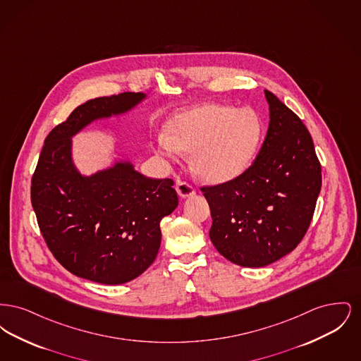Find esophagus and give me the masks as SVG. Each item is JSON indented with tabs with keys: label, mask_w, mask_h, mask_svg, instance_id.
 Returning <instances> with one entry per match:
<instances>
[{
	"label": "esophagus",
	"mask_w": 361,
	"mask_h": 361,
	"mask_svg": "<svg viewBox=\"0 0 361 361\" xmlns=\"http://www.w3.org/2000/svg\"><path fill=\"white\" fill-rule=\"evenodd\" d=\"M176 189H177V193L181 197H188V196L195 195V192H196V189L193 188V185L189 184L187 181H178L177 185H176Z\"/></svg>",
	"instance_id": "obj_1"
}]
</instances>
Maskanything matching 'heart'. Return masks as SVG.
<instances>
[{"label":"heart","mask_w":361,"mask_h":361,"mask_svg":"<svg viewBox=\"0 0 361 361\" xmlns=\"http://www.w3.org/2000/svg\"><path fill=\"white\" fill-rule=\"evenodd\" d=\"M261 137L262 124L255 111L207 104L173 118L168 135L155 139V150L171 161L181 150L193 153L192 166L200 178L224 183L249 168Z\"/></svg>","instance_id":"obj_1"}]
</instances>
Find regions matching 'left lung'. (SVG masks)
Masks as SVG:
<instances>
[{
	"mask_svg": "<svg viewBox=\"0 0 361 361\" xmlns=\"http://www.w3.org/2000/svg\"><path fill=\"white\" fill-rule=\"evenodd\" d=\"M264 92L271 121L255 162L235 178L200 188L212 216L211 242L224 257L249 268L269 265L300 243L322 185L309 130Z\"/></svg>",
	"mask_w": 361,
	"mask_h": 361,
	"instance_id": "1",
	"label": "left lung"
}]
</instances>
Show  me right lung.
<instances>
[{
  "label": "right lung",
  "instance_id": "add662e5",
  "mask_svg": "<svg viewBox=\"0 0 361 361\" xmlns=\"http://www.w3.org/2000/svg\"><path fill=\"white\" fill-rule=\"evenodd\" d=\"M143 97L130 92L78 105L46 137L31 181L36 221L52 256L73 275L100 284L127 283L154 262L159 224L178 197L172 178L145 177L124 162L82 177L71 164V137Z\"/></svg>",
  "mask_w": 361,
  "mask_h": 361
}]
</instances>
